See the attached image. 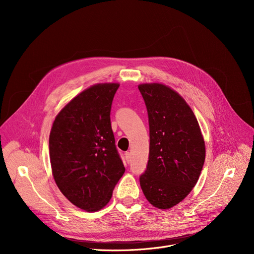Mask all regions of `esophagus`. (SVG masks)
Listing matches in <instances>:
<instances>
[{"mask_svg": "<svg viewBox=\"0 0 254 254\" xmlns=\"http://www.w3.org/2000/svg\"><path fill=\"white\" fill-rule=\"evenodd\" d=\"M126 161H127V164L130 163V161H131V155H130V153H128V152L126 153Z\"/></svg>", "mask_w": 254, "mask_h": 254, "instance_id": "obj_1", "label": "esophagus"}]
</instances>
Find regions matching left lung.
Here are the masks:
<instances>
[{
  "label": "left lung",
  "mask_w": 254,
  "mask_h": 254,
  "mask_svg": "<svg viewBox=\"0 0 254 254\" xmlns=\"http://www.w3.org/2000/svg\"><path fill=\"white\" fill-rule=\"evenodd\" d=\"M148 111L149 161L139 176L148 201L169 209L194 188L205 161V143L197 119L176 91L159 84H140Z\"/></svg>",
  "instance_id": "1"
}]
</instances>
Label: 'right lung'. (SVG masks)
<instances>
[{
	"mask_svg": "<svg viewBox=\"0 0 254 254\" xmlns=\"http://www.w3.org/2000/svg\"><path fill=\"white\" fill-rule=\"evenodd\" d=\"M120 84L93 85L56 117L49 136L50 162L61 193L85 211L110 202L126 169L116 147L112 104Z\"/></svg>",
	"mask_w": 254,
	"mask_h": 254,
	"instance_id": "add662e5",
	"label": "right lung"
}]
</instances>
